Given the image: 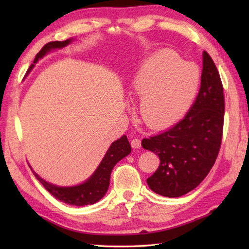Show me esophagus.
I'll use <instances>...</instances> for the list:
<instances>
[{
  "mask_svg": "<svg viewBox=\"0 0 249 249\" xmlns=\"http://www.w3.org/2000/svg\"><path fill=\"white\" fill-rule=\"evenodd\" d=\"M130 144L133 149H139V147L141 146V140L138 138H135L130 141Z\"/></svg>",
  "mask_w": 249,
  "mask_h": 249,
  "instance_id": "34e87169",
  "label": "esophagus"
}]
</instances>
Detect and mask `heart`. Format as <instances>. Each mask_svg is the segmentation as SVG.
Returning <instances> with one entry per match:
<instances>
[{
  "instance_id": "1",
  "label": "heart",
  "mask_w": 249,
  "mask_h": 249,
  "mask_svg": "<svg viewBox=\"0 0 249 249\" xmlns=\"http://www.w3.org/2000/svg\"><path fill=\"white\" fill-rule=\"evenodd\" d=\"M201 71L193 62H183L176 52L161 50L142 63L130 83V94L139 96L138 111L153 129L177 123L187 112L198 93Z\"/></svg>"
}]
</instances>
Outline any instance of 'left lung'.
Instances as JSON below:
<instances>
[{
    "label": "left lung",
    "instance_id": "1",
    "mask_svg": "<svg viewBox=\"0 0 249 249\" xmlns=\"http://www.w3.org/2000/svg\"><path fill=\"white\" fill-rule=\"evenodd\" d=\"M201 86L185 118L170 129L142 140V147L160 157V167L146 183L163 197L177 198L195 189L214 166L221 144L225 96L219 72L203 51Z\"/></svg>",
    "mask_w": 249,
    "mask_h": 249
}]
</instances>
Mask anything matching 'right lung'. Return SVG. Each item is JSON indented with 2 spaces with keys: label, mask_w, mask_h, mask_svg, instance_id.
<instances>
[{
  "label": "right lung",
  "mask_w": 249,
  "mask_h": 249,
  "mask_svg": "<svg viewBox=\"0 0 249 249\" xmlns=\"http://www.w3.org/2000/svg\"><path fill=\"white\" fill-rule=\"evenodd\" d=\"M71 40L72 39H66L64 41H50V43L46 44L38 53L36 54L33 64L29 68L28 73L32 71V68L34 67L37 61L41 59L45 54L48 53L51 50L63 48V47L71 44ZM130 152L131 147L127 140V137L122 136L120 139L114 141L113 143L110 145L105 157L103 158L102 162L99 163L98 168L96 169V171H95L86 182L80 185H77V186H56V185L46 182L45 179L41 178L38 174L33 171V169H32V171H33L36 178L43 184V186L48 190L55 199L62 201V202L76 206L94 204L102 199L105 194L107 193L110 183L111 171H112L113 167L122 160V158L127 156Z\"/></svg>",
  "instance_id": "obj_1"
}]
</instances>
